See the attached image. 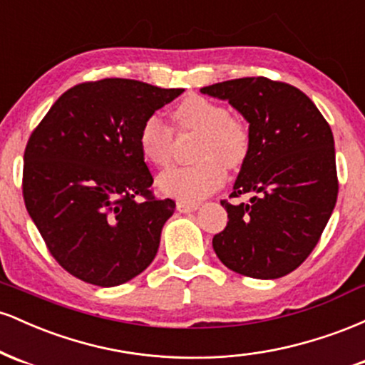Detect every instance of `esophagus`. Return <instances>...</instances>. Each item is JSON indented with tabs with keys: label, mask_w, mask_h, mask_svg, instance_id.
Returning a JSON list of instances; mask_svg holds the SVG:
<instances>
[{
	"label": "esophagus",
	"mask_w": 365,
	"mask_h": 365,
	"mask_svg": "<svg viewBox=\"0 0 365 365\" xmlns=\"http://www.w3.org/2000/svg\"><path fill=\"white\" fill-rule=\"evenodd\" d=\"M197 207H199V204L195 202H185V200H178L177 202V209L180 212H194Z\"/></svg>",
	"instance_id": "obj_1"
}]
</instances>
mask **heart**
Returning <instances> with one entry per match:
<instances>
[{
  "mask_svg": "<svg viewBox=\"0 0 365 365\" xmlns=\"http://www.w3.org/2000/svg\"><path fill=\"white\" fill-rule=\"evenodd\" d=\"M175 127L199 132L194 144L195 163L163 171L158 178L161 194L194 202L223 183L226 168L237 170L245 163L252 145V132L240 116L212 99L190 94L173 110ZM144 159L154 166L168 165L173 130L158 115L145 116L137 133Z\"/></svg>",
  "mask_w": 365,
  "mask_h": 365,
  "instance_id": "1",
  "label": "heart"
}]
</instances>
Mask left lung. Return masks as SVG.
<instances>
[{"label":"left lung","mask_w":365,"mask_h":365,"mask_svg":"<svg viewBox=\"0 0 365 365\" xmlns=\"http://www.w3.org/2000/svg\"><path fill=\"white\" fill-rule=\"evenodd\" d=\"M200 92L226 99L252 132L250 154L230 194L252 197L237 206L221 200L228 223L212 238L215 252L238 274L282 278L309 257L336 204L333 132L290 83L244 77Z\"/></svg>","instance_id":"8db88e82"}]
</instances>
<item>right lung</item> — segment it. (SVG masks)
Masks as SVG:
<instances>
[{
	"label": "right lung",
	"mask_w": 365,
	"mask_h": 365,
	"mask_svg": "<svg viewBox=\"0 0 365 365\" xmlns=\"http://www.w3.org/2000/svg\"><path fill=\"white\" fill-rule=\"evenodd\" d=\"M182 92L130 78L78 83L29 137L25 207L49 254L75 278L116 287L156 257L175 200L154 197L137 133Z\"/></svg>",
	"instance_id": "add662e5"
}]
</instances>
